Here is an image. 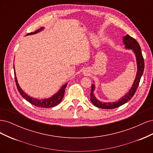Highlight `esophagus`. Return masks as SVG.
<instances>
[{
	"label": "esophagus",
	"mask_w": 153,
	"mask_h": 153,
	"mask_svg": "<svg viewBox=\"0 0 153 153\" xmlns=\"http://www.w3.org/2000/svg\"><path fill=\"white\" fill-rule=\"evenodd\" d=\"M83 73H84V75H89V71H87V69H85L84 71H83Z\"/></svg>",
	"instance_id": "34e87169"
}]
</instances>
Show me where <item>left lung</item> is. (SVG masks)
<instances>
[{"label": "left lung", "mask_w": 153, "mask_h": 153, "mask_svg": "<svg viewBox=\"0 0 153 153\" xmlns=\"http://www.w3.org/2000/svg\"><path fill=\"white\" fill-rule=\"evenodd\" d=\"M123 43L125 45V48L126 49L132 50L133 52L135 55L137 64V72L136 74L135 79L134 80V82L132 85V87H131V89H129V91L127 93L117 101L112 103H102L101 101L97 99L93 94L94 91L95 89V85L94 84H92L90 99L92 104L96 106V107L103 109H112L117 108L119 106L127 103L129 100H130L131 98L133 96V95L135 94L136 90L137 89V87L138 86V84H139L141 76H142L143 69H144V61H143V58L142 54L141 48L137 41L128 34L123 37Z\"/></svg>", "instance_id": "left-lung-1"}]
</instances>
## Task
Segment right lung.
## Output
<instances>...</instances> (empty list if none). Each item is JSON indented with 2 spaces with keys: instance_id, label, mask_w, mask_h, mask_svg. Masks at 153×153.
Returning <instances> with one entry per match:
<instances>
[{
  "instance_id": "add662e5",
  "label": "right lung",
  "mask_w": 153,
  "mask_h": 153,
  "mask_svg": "<svg viewBox=\"0 0 153 153\" xmlns=\"http://www.w3.org/2000/svg\"><path fill=\"white\" fill-rule=\"evenodd\" d=\"M44 29V27H41L40 29L38 30H36L34 32H30V33H28L26 36L28 35H32V34H35L38 32L43 30ZM14 67V73H15V79L16 82V85L17 87V89L19 91L20 94L22 95V96L28 102L31 103L32 105H34L36 106H38V107H42V108H50V107H53L55 106H57L58 104L61 103V101H62L64 94V92H65L66 87L68 85V84H65L63 85V86L59 89V91L55 93L54 95H53L52 97H50L49 98H45V99H42V100H39V99H36L34 98H32L31 96H29V95H27L25 92H24L21 87H20L19 84L18 83L17 78L16 76V73L15 70V65L13 66Z\"/></svg>"
}]
</instances>
